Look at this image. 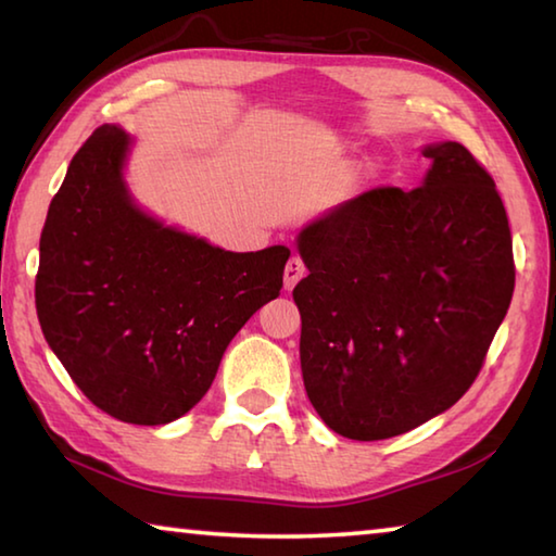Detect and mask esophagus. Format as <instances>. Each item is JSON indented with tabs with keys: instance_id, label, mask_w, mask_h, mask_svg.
Here are the masks:
<instances>
[{
	"instance_id": "esophagus-1",
	"label": "esophagus",
	"mask_w": 556,
	"mask_h": 556,
	"mask_svg": "<svg viewBox=\"0 0 556 556\" xmlns=\"http://www.w3.org/2000/svg\"><path fill=\"white\" fill-rule=\"evenodd\" d=\"M306 275V267H304V262H301L299 257H291L289 262H287V267H285V289L287 291H291L294 289L296 285H299V279Z\"/></svg>"
}]
</instances>
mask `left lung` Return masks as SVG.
<instances>
[{
    "label": "left lung",
    "instance_id": "8db88e82",
    "mask_svg": "<svg viewBox=\"0 0 556 556\" xmlns=\"http://www.w3.org/2000/svg\"><path fill=\"white\" fill-rule=\"evenodd\" d=\"M420 187H381L299 230L301 375L330 430L387 440L457 403L506 318L516 267L496 185L464 146L420 150Z\"/></svg>",
    "mask_w": 556,
    "mask_h": 556
}]
</instances>
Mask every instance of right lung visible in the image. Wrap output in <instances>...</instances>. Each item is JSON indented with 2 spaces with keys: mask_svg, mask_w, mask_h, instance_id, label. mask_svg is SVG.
<instances>
[{
  "mask_svg": "<svg viewBox=\"0 0 556 556\" xmlns=\"http://www.w3.org/2000/svg\"><path fill=\"white\" fill-rule=\"evenodd\" d=\"M134 143L106 124L77 150L40 233L36 311L97 408L165 426L204 399L228 342L279 296L291 250L230 252L148 214L126 181Z\"/></svg>",
  "mask_w": 556,
  "mask_h": 556,
  "instance_id": "1",
  "label": "right lung"
}]
</instances>
